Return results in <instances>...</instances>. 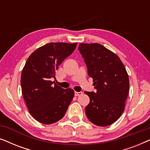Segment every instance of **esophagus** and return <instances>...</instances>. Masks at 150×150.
Wrapping results in <instances>:
<instances>
[{
	"label": "esophagus",
	"mask_w": 150,
	"mask_h": 150,
	"mask_svg": "<svg viewBox=\"0 0 150 150\" xmlns=\"http://www.w3.org/2000/svg\"><path fill=\"white\" fill-rule=\"evenodd\" d=\"M82 94H83V92H77V91H75L74 93V95L75 96H81Z\"/></svg>",
	"instance_id": "34e87169"
}]
</instances>
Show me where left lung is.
<instances>
[{"instance_id": "obj_1", "label": "left lung", "mask_w": 150, "mask_h": 150, "mask_svg": "<svg viewBox=\"0 0 150 150\" xmlns=\"http://www.w3.org/2000/svg\"><path fill=\"white\" fill-rule=\"evenodd\" d=\"M79 50L97 90L85 91L90 98L86 115L96 126H109L124 110L130 85L128 73L120 57L101 44H80Z\"/></svg>"}]
</instances>
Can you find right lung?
<instances>
[{
	"mask_svg": "<svg viewBox=\"0 0 150 150\" xmlns=\"http://www.w3.org/2000/svg\"><path fill=\"white\" fill-rule=\"evenodd\" d=\"M77 43H49L30 55L21 74L22 93L33 117L44 124L63 118L74 91L63 89L50 81L55 71L75 50Z\"/></svg>",
	"mask_w": 150,
	"mask_h": 150,
	"instance_id": "add662e5",
	"label": "right lung"
}]
</instances>
